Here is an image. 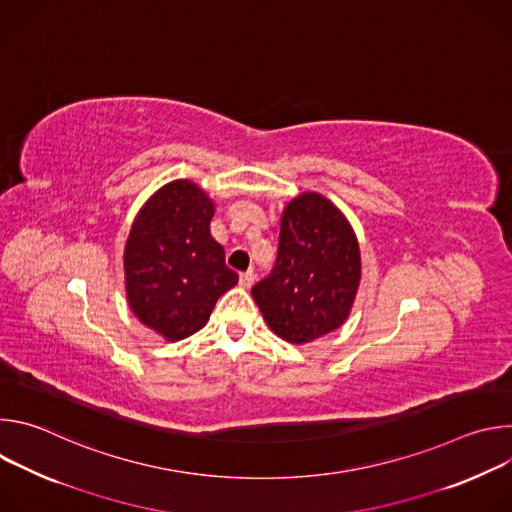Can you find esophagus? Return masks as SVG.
<instances>
[{
	"label": "esophagus",
	"instance_id": "obj_1",
	"mask_svg": "<svg viewBox=\"0 0 512 512\" xmlns=\"http://www.w3.org/2000/svg\"><path fill=\"white\" fill-rule=\"evenodd\" d=\"M253 281H255V271H253V269L241 273V285H243V287H251Z\"/></svg>",
	"mask_w": 512,
	"mask_h": 512
}]
</instances>
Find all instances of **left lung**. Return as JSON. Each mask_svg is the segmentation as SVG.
I'll return each mask as SVG.
<instances>
[{
    "mask_svg": "<svg viewBox=\"0 0 512 512\" xmlns=\"http://www.w3.org/2000/svg\"><path fill=\"white\" fill-rule=\"evenodd\" d=\"M360 285V247L342 210L302 192L281 212L277 261L251 294L267 326L291 344L340 328Z\"/></svg>",
    "mask_w": 512,
    "mask_h": 512,
    "instance_id": "8db88e82",
    "label": "left lung"
}]
</instances>
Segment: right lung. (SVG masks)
Listing matches in <instances>:
<instances>
[{"label": "right lung", "mask_w": 512, "mask_h": 512, "mask_svg": "<svg viewBox=\"0 0 512 512\" xmlns=\"http://www.w3.org/2000/svg\"><path fill=\"white\" fill-rule=\"evenodd\" d=\"M214 202L190 180H174L139 208L123 251L133 316L168 342L208 322L216 300L237 285L225 249L210 237Z\"/></svg>", "instance_id": "obj_1"}]
</instances>
